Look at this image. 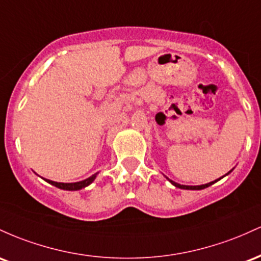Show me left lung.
I'll list each match as a JSON object with an SVG mask.
<instances>
[{"label": "left lung", "mask_w": 261, "mask_h": 261, "mask_svg": "<svg viewBox=\"0 0 261 261\" xmlns=\"http://www.w3.org/2000/svg\"><path fill=\"white\" fill-rule=\"evenodd\" d=\"M232 170H233V169H232ZM232 170H230L229 172H227V174H225V175L230 174V172H232ZM225 175H224V176H225ZM224 176H222V177H224ZM222 177H219V178H217V180H215V181H211V182H208V184H204V185H197V186L180 185V184H177V182H175V181L170 180L169 177H166V178H168V180L170 181V182H171L172 185H174L175 187H177V189H182V190H203V189H206V187H208V186H211V185H213V184H215V182H217V181H218V180H221Z\"/></svg>", "instance_id": "obj_1"}]
</instances>
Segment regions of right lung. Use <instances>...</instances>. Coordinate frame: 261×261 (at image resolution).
<instances>
[{"label":"right lung","instance_id":"obj_1","mask_svg":"<svg viewBox=\"0 0 261 261\" xmlns=\"http://www.w3.org/2000/svg\"><path fill=\"white\" fill-rule=\"evenodd\" d=\"M97 175L98 172H96V174H93L92 176L85 178L83 181H79V182H57V181L48 180V178H45V181L50 184V185L58 187V189L66 190V191H77V190L85 189V187L91 185L93 181H95V178L97 177Z\"/></svg>","mask_w":261,"mask_h":261}]
</instances>
